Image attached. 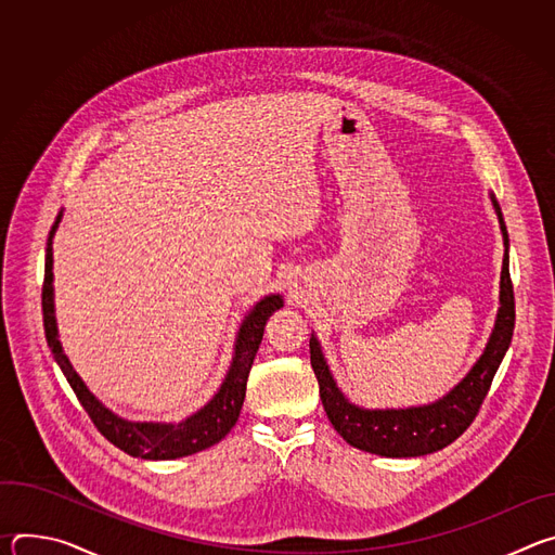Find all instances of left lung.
<instances>
[{
	"instance_id": "8db88e82",
	"label": "left lung",
	"mask_w": 555,
	"mask_h": 555,
	"mask_svg": "<svg viewBox=\"0 0 555 555\" xmlns=\"http://www.w3.org/2000/svg\"><path fill=\"white\" fill-rule=\"evenodd\" d=\"M492 206L496 210L501 232H503V270H501V294L499 311L492 336L486 345V351L469 369V373L450 390L441 400L426 406L411 409H360L351 404L345 392L338 388L327 360L323 356L321 343L311 334L309 358L311 369L321 386V400L332 426L338 435L353 448L379 454V456H422L437 452L459 439L467 426L477 417L486 395L492 386V379L509 349L514 336V285L509 276V236L503 221L501 206L490 193Z\"/></svg>"
}]
</instances>
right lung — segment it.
Instances as JSON below:
<instances>
[{
  "mask_svg": "<svg viewBox=\"0 0 555 555\" xmlns=\"http://www.w3.org/2000/svg\"><path fill=\"white\" fill-rule=\"evenodd\" d=\"M63 212L56 215L54 225L48 234L46 246V274H43V289H41V307H43V330L48 347L52 349V356L56 364L61 366L65 379L69 382L72 390L76 392L78 402L86 409L94 426L101 430V435L112 441L116 448L131 456L140 459H180L195 454L199 450H206L215 443H219L240 420L244 400H246V384L248 375L255 362V356L259 351V345L263 340V330L270 315L283 307V298L279 294H270L261 298L250 313L244 319L240 332H236L234 340V356L230 362V369L219 386V390L212 395V400L186 417L180 424H157V422H127L118 415H114L109 409H105L86 382L78 377V373L72 369L67 356L63 353V347L59 343V330L54 319V287H52V240L59 228Z\"/></svg>",
  "mask_w": 555,
  "mask_h": 555,
  "instance_id": "1",
  "label": "right lung"
}]
</instances>
